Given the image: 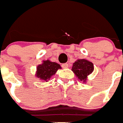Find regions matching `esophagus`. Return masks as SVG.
<instances>
[{
  "instance_id": "34e87169",
  "label": "esophagus",
  "mask_w": 123,
  "mask_h": 123,
  "mask_svg": "<svg viewBox=\"0 0 123 123\" xmlns=\"http://www.w3.org/2000/svg\"><path fill=\"white\" fill-rule=\"evenodd\" d=\"M62 67L63 68H67L68 67V65L67 63H63V64L62 65Z\"/></svg>"
}]
</instances>
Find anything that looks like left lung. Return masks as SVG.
Returning a JSON list of instances; mask_svg holds the SVG:
<instances>
[{
	"label": "left lung",
	"instance_id": "left-lung-1",
	"mask_svg": "<svg viewBox=\"0 0 123 123\" xmlns=\"http://www.w3.org/2000/svg\"><path fill=\"white\" fill-rule=\"evenodd\" d=\"M94 70L93 63L85 59L77 60L73 63L72 70L75 74L78 79L83 82H86L87 77L93 72Z\"/></svg>",
	"mask_w": 123,
	"mask_h": 123
}]
</instances>
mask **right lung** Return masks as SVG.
<instances>
[{
	"label": "right lung",
	"instance_id": "right-lung-1",
	"mask_svg": "<svg viewBox=\"0 0 123 123\" xmlns=\"http://www.w3.org/2000/svg\"><path fill=\"white\" fill-rule=\"evenodd\" d=\"M62 68L60 64L56 62H51L49 60L43 61L42 64L39 65L37 67L36 76L41 80H49L51 77L55 75L57 70Z\"/></svg>",
	"mask_w": 123,
	"mask_h": 123
}]
</instances>
